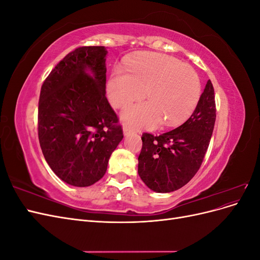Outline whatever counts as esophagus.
I'll return each mask as SVG.
<instances>
[{
  "instance_id": "esophagus-1",
  "label": "esophagus",
  "mask_w": 260,
  "mask_h": 260,
  "mask_svg": "<svg viewBox=\"0 0 260 260\" xmlns=\"http://www.w3.org/2000/svg\"><path fill=\"white\" fill-rule=\"evenodd\" d=\"M122 130H123V133H124V135H128V133H130V132H132V131H133L130 127H128V125H123Z\"/></svg>"
}]
</instances>
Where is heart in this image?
Returning a JSON list of instances; mask_svg holds the SVG:
<instances>
[{"label": "heart", "mask_w": 260, "mask_h": 260, "mask_svg": "<svg viewBox=\"0 0 260 260\" xmlns=\"http://www.w3.org/2000/svg\"><path fill=\"white\" fill-rule=\"evenodd\" d=\"M125 70L115 67L107 81V98L123 108L145 95L148 102L125 109L123 120L136 127L154 128L161 121L177 125L194 112L201 98L198 73L170 55L146 52L130 58Z\"/></svg>", "instance_id": "heart-1"}]
</instances>
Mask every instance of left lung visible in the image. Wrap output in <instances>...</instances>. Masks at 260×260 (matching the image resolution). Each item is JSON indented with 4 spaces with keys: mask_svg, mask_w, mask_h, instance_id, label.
Wrapping results in <instances>:
<instances>
[{
    "mask_svg": "<svg viewBox=\"0 0 260 260\" xmlns=\"http://www.w3.org/2000/svg\"><path fill=\"white\" fill-rule=\"evenodd\" d=\"M215 121V91L208 80L195 111L183 124L160 136L142 135L138 172L143 182L157 193L185 185L201 167Z\"/></svg>",
    "mask_w": 260,
    "mask_h": 260,
    "instance_id": "obj_1",
    "label": "left lung"
}]
</instances>
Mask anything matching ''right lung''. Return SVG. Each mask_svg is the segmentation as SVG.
Masks as SVG:
<instances>
[{"mask_svg":"<svg viewBox=\"0 0 260 260\" xmlns=\"http://www.w3.org/2000/svg\"><path fill=\"white\" fill-rule=\"evenodd\" d=\"M105 46L68 53L42 84L38 109L39 142L49 166L74 186L103 178L109 157L123 138L105 96Z\"/></svg>","mask_w":260,"mask_h":260,"instance_id":"right-lung-1","label":"right lung"}]
</instances>
